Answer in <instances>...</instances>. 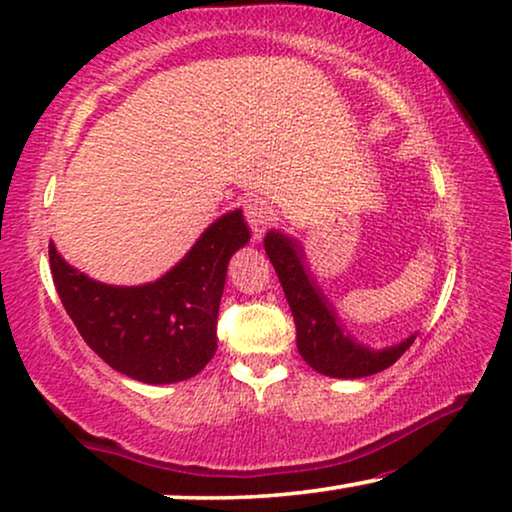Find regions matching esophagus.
I'll return each mask as SVG.
<instances>
[{"mask_svg": "<svg viewBox=\"0 0 512 512\" xmlns=\"http://www.w3.org/2000/svg\"><path fill=\"white\" fill-rule=\"evenodd\" d=\"M244 216H247L254 240H261L265 230H268L272 226V221H275V209H272L268 200L249 198L247 205H244Z\"/></svg>", "mask_w": 512, "mask_h": 512, "instance_id": "obj_1", "label": "esophagus"}]
</instances>
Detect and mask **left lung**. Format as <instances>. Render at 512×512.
<instances>
[{
	"label": "left lung",
	"instance_id": "obj_1",
	"mask_svg": "<svg viewBox=\"0 0 512 512\" xmlns=\"http://www.w3.org/2000/svg\"><path fill=\"white\" fill-rule=\"evenodd\" d=\"M263 244L296 321L298 352L317 373L328 377L375 375L401 359L405 349L415 342L412 335L401 345L380 352L356 345L338 326V314L307 275L298 244L275 230L265 235Z\"/></svg>",
	"mask_w": 512,
	"mask_h": 512
}]
</instances>
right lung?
<instances>
[{
  "instance_id": "1",
  "label": "right lung",
  "mask_w": 512,
  "mask_h": 512,
  "mask_svg": "<svg viewBox=\"0 0 512 512\" xmlns=\"http://www.w3.org/2000/svg\"><path fill=\"white\" fill-rule=\"evenodd\" d=\"M249 242L242 212L209 226L158 282L107 286L48 244L53 284L76 331L104 363L132 380L170 384L198 375L216 354V321L230 256Z\"/></svg>"
}]
</instances>
